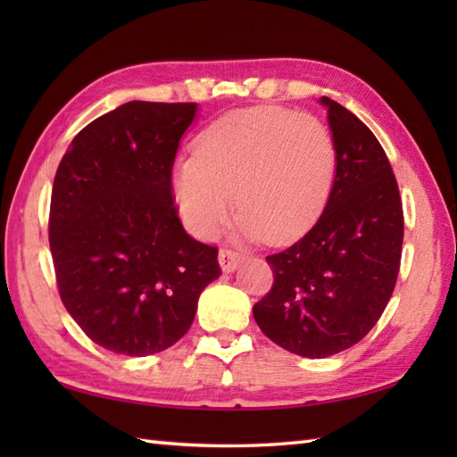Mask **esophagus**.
Returning a JSON list of instances; mask_svg holds the SVG:
<instances>
[{"mask_svg":"<svg viewBox=\"0 0 457 457\" xmlns=\"http://www.w3.org/2000/svg\"><path fill=\"white\" fill-rule=\"evenodd\" d=\"M241 259H244V255H241L239 251H236V249H231V247L220 249V267L226 270V273L236 270V267L239 265Z\"/></svg>","mask_w":457,"mask_h":457,"instance_id":"obj_1","label":"esophagus"}]
</instances>
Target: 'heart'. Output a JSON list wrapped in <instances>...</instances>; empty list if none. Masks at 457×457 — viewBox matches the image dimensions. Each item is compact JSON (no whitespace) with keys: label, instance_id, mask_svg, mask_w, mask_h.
I'll list each match as a JSON object with an SVG mask.
<instances>
[{"label":"heart","instance_id":"1","mask_svg":"<svg viewBox=\"0 0 457 457\" xmlns=\"http://www.w3.org/2000/svg\"><path fill=\"white\" fill-rule=\"evenodd\" d=\"M336 170V141L322 120L259 105L226 113L200 135L194 157L174 169V198L192 234L210 239L236 192L239 234L287 244L324 212Z\"/></svg>","mask_w":457,"mask_h":457}]
</instances>
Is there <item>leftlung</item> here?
Returning a JSON list of instances; mask_svg holds the SVG:
<instances>
[{
	"instance_id": "obj_1",
	"label": "left lung",
	"mask_w": 457,
	"mask_h": 457,
	"mask_svg": "<svg viewBox=\"0 0 457 457\" xmlns=\"http://www.w3.org/2000/svg\"><path fill=\"white\" fill-rule=\"evenodd\" d=\"M337 170L322 216L308 234L267 257L273 287L255 322L287 352L322 359L371 332L401 269L404 216L391 162L367 125L322 98Z\"/></svg>"
}]
</instances>
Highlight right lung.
I'll use <instances>...</instances> for the list:
<instances>
[{"label": "right lung", "instance_id": "right-lung-1", "mask_svg": "<svg viewBox=\"0 0 457 457\" xmlns=\"http://www.w3.org/2000/svg\"><path fill=\"white\" fill-rule=\"evenodd\" d=\"M196 104L128 102L76 135L48 213L58 295L82 332L113 353L162 352L188 332L221 275L218 247L184 231L172 164Z\"/></svg>", "mask_w": 457, "mask_h": 457}]
</instances>
